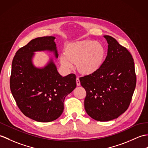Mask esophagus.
<instances>
[{
    "instance_id": "34e87169",
    "label": "esophagus",
    "mask_w": 148,
    "mask_h": 148,
    "mask_svg": "<svg viewBox=\"0 0 148 148\" xmlns=\"http://www.w3.org/2000/svg\"><path fill=\"white\" fill-rule=\"evenodd\" d=\"M76 84H77V86H80V84H81V82H80L79 79V77L76 78Z\"/></svg>"
}]
</instances>
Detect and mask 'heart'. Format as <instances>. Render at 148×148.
Returning <instances> with one entry per match:
<instances>
[{
  "label": "heart",
  "instance_id": "obj_1",
  "mask_svg": "<svg viewBox=\"0 0 148 148\" xmlns=\"http://www.w3.org/2000/svg\"><path fill=\"white\" fill-rule=\"evenodd\" d=\"M105 57V49L99 42L82 40L66 45L60 62L66 68H71L76 63L81 73L90 75L97 72L102 66Z\"/></svg>",
  "mask_w": 148,
  "mask_h": 148
}]
</instances>
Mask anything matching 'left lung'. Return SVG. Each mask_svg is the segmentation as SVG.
I'll return each mask as SVG.
<instances>
[{
  "label": "left lung",
  "instance_id": "8db88e82",
  "mask_svg": "<svg viewBox=\"0 0 148 148\" xmlns=\"http://www.w3.org/2000/svg\"><path fill=\"white\" fill-rule=\"evenodd\" d=\"M104 37L108 45L102 66L95 73L79 78L86 91L85 110L100 122L112 121L127 110L136 85L132 55L114 38Z\"/></svg>",
  "mask_w": 148,
  "mask_h": 148
}]
</instances>
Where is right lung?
I'll list each match as a JSON object with an SVG mask.
<instances>
[{"label": "right lung", "mask_w": 148, "mask_h": 148, "mask_svg": "<svg viewBox=\"0 0 148 148\" xmlns=\"http://www.w3.org/2000/svg\"><path fill=\"white\" fill-rule=\"evenodd\" d=\"M54 36L38 37L16 51L12 63L10 88L18 108L25 116L40 122L55 121L64 110L66 96L76 87L75 75L62 77L51 60L38 69L32 64L34 51L58 53Z\"/></svg>", "instance_id": "1"}]
</instances>
